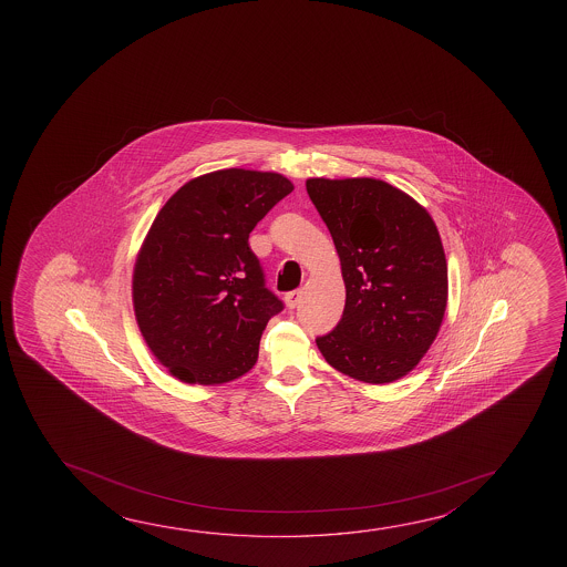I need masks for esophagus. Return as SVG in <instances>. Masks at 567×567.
I'll list each match as a JSON object with an SVG mask.
<instances>
[{"mask_svg": "<svg viewBox=\"0 0 567 567\" xmlns=\"http://www.w3.org/2000/svg\"><path fill=\"white\" fill-rule=\"evenodd\" d=\"M300 298H302V290L298 288V290H290V292L285 295V302H287L288 308H297Z\"/></svg>", "mask_w": 567, "mask_h": 567, "instance_id": "1", "label": "esophagus"}]
</instances>
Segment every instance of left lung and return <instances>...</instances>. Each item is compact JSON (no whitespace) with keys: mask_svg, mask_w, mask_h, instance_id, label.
<instances>
[{"mask_svg":"<svg viewBox=\"0 0 567 567\" xmlns=\"http://www.w3.org/2000/svg\"><path fill=\"white\" fill-rule=\"evenodd\" d=\"M307 192L334 239L346 285L342 320L316 346L353 380H400L427 353L445 316L435 221L411 195L373 177H310Z\"/></svg>","mask_w":567,"mask_h":567,"instance_id":"obj_1","label":"left lung"}]
</instances>
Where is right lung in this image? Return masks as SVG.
<instances>
[{
    "label": "right lung",
    "mask_w": 567,
    "mask_h": 567,
    "mask_svg": "<svg viewBox=\"0 0 567 567\" xmlns=\"http://www.w3.org/2000/svg\"><path fill=\"white\" fill-rule=\"evenodd\" d=\"M295 186L275 172L217 169L159 209L140 247L132 302L140 332L184 383L241 378L282 302L265 287L249 233Z\"/></svg>",
    "instance_id": "right-lung-1"
}]
</instances>
